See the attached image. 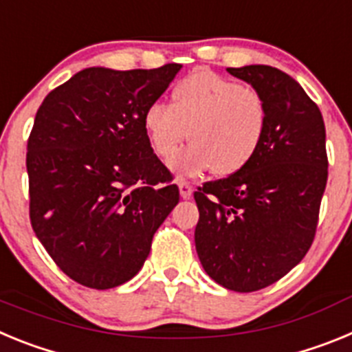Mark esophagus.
I'll return each instance as SVG.
<instances>
[{"label":"esophagus","instance_id":"obj_1","mask_svg":"<svg viewBox=\"0 0 352 352\" xmlns=\"http://www.w3.org/2000/svg\"><path fill=\"white\" fill-rule=\"evenodd\" d=\"M178 186H179V195H182L183 199H190L192 197L190 183H186L183 178H178Z\"/></svg>","mask_w":352,"mask_h":352}]
</instances>
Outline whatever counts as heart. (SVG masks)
<instances>
[{
  "label": "heart",
  "instance_id": "1",
  "mask_svg": "<svg viewBox=\"0 0 352 352\" xmlns=\"http://www.w3.org/2000/svg\"><path fill=\"white\" fill-rule=\"evenodd\" d=\"M268 125V107L256 88L199 70L176 84L170 107L148 105L142 116L146 139L162 162L178 153L186 138L192 146L174 167L182 173L214 170L231 176L257 153Z\"/></svg>",
  "mask_w": 352,
  "mask_h": 352
}]
</instances>
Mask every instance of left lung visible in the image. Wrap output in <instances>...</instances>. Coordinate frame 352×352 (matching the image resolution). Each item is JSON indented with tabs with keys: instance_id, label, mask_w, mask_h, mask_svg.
Here are the masks:
<instances>
[{
	"instance_id": "8db88e82",
	"label": "left lung",
	"mask_w": 352,
	"mask_h": 352,
	"mask_svg": "<svg viewBox=\"0 0 352 352\" xmlns=\"http://www.w3.org/2000/svg\"><path fill=\"white\" fill-rule=\"evenodd\" d=\"M263 95L268 125L257 153L194 194L195 250L222 287L252 292L287 275L309 252L328 179L322 114L296 80L268 65L227 68Z\"/></svg>"
}]
</instances>
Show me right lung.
Segmentation results:
<instances>
[{
    "label": "right lung",
    "instance_id": "1",
    "mask_svg": "<svg viewBox=\"0 0 352 352\" xmlns=\"http://www.w3.org/2000/svg\"><path fill=\"white\" fill-rule=\"evenodd\" d=\"M179 70L84 68L36 111L26 155L31 226L77 284L111 289L138 275L178 204L142 116Z\"/></svg>",
    "mask_w": 352,
    "mask_h": 352
}]
</instances>
